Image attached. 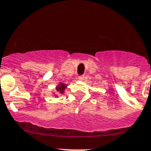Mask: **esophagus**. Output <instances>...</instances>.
Masks as SVG:
<instances>
[{
  "label": "esophagus",
  "mask_w": 151,
  "mask_h": 151,
  "mask_svg": "<svg viewBox=\"0 0 151 151\" xmlns=\"http://www.w3.org/2000/svg\"><path fill=\"white\" fill-rule=\"evenodd\" d=\"M78 80H84V76H80L78 77Z\"/></svg>",
  "instance_id": "1"
}]
</instances>
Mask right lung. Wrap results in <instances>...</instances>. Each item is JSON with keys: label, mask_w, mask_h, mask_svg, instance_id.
<instances>
[{"label": "right lung", "mask_w": 151, "mask_h": 151, "mask_svg": "<svg viewBox=\"0 0 151 151\" xmlns=\"http://www.w3.org/2000/svg\"><path fill=\"white\" fill-rule=\"evenodd\" d=\"M66 88H67V85H66V84L63 83H59L58 85L56 86V90L58 93H57V94H56V93L53 92V94L55 95V97H56V98H59V95H63L65 91V89Z\"/></svg>", "instance_id": "1"}]
</instances>
